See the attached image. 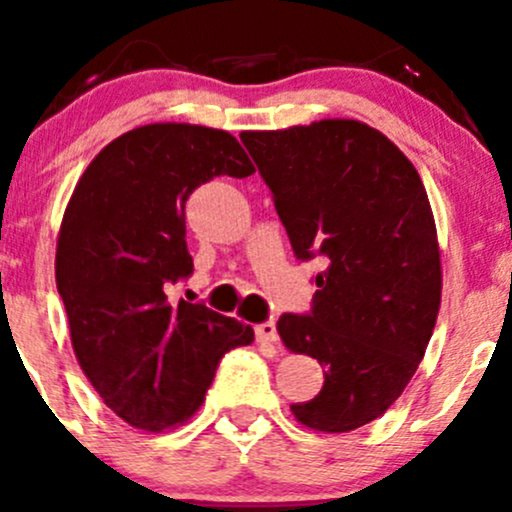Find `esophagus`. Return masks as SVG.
Listing matches in <instances>:
<instances>
[{
  "instance_id": "34e87169",
  "label": "esophagus",
  "mask_w": 512,
  "mask_h": 512,
  "mask_svg": "<svg viewBox=\"0 0 512 512\" xmlns=\"http://www.w3.org/2000/svg\"><path fill=\"white\" fill-rule=\"evenodd\" d=\"M255 334H257V342H262V344H275V342H277V327H275V322H262V324H257Z\"/></svg>"
}]
</instances>
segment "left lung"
<instances>
[{
  "mask_svg": "<svg viewBox=\"0 0 512 512\" xmlns=\"http://www.w3.org/2000/svg\"><path fill=\"white\" fill-rule=\"evenodd\" d=\"M240 138L294 255L327 262L312 312L277 322L289 352L327 369L322 391L292 414L314 431H354L399 399L436 327L441 252L421 175L384 133L352 118Z\"/></svg>",
  "mask_w": 512,
  "mask_h": 512,
  "instance_id": "left-lung-1",
  "label": "left lung"
}]
</instances>
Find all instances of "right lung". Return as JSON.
Listing matches in <instances>:
<instances>
[{"mask_svg": "<svg viewBox=\"0 0 512 512\" xmlns=\"http://www.w3.org/2000/svg\"><path fill=\"white\" fill-rule=\"evenodd\" d=\"M252 173L227 131L151 123L108 143L76 183L56 240V289L86 379L133 428L188 421L220 359L255 339L247 324L165 294L193 272L190 193L215 175Z\"/></svg>", "mask_w": 512, "mask_h": 512, "instance_id": "1", "label": "right lung"}]
</instances>
